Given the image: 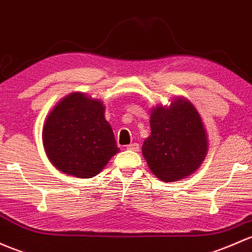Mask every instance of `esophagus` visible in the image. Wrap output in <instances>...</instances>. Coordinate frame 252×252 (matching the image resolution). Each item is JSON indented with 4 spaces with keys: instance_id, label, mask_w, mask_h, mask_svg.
I'll return each instance as SVG.
<instances>
[{
    "instance_id": "34e87169",
    "label": "esophagus",
    "mask_w": 252,
    "mask_h": 252,
    "mask_svg": "<svg viewBox=\"0 0 252 252\" xmlns=\"http://www.w3.org/2000/svg\"><path fill=\"white\" fill-rule=\"evenodd\" d=\"M126 150L139 151V144H136V142H133V144H129L128 146H126Z\"/></svg>"
}]
</instances>
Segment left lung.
<instances>
[{
	"label": "left lung",
	"instance_id": "left-lung-1",
	"mask_svg": "<svg viewBox=\"0 0 252 252\" xmlns=\"http://www.w3.org/2000/svg\"><path fill=\"white\" fill-rule=\"evenodd\" d=\"M150 126L142 156L153 175L175 182L199 169L208 155L209 139L199 112L189 99L176 96L169 106L152 107Z\"/></svg>",
	"mask_w": 252,
	"mask_h": 252
}]
</instances>
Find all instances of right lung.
Here are the masks:
<instances>
[{
  "instance_id": "add662e5",
  "label": "right lung",
  "mask_w": 252,
  "mask_h": 252,
  "mask_svg": "<svg viewBox=\"0 0 252 252\" xmlns=\"http://www.w3.org/2000/svg\"><path fill=\"white\" fill-rule=\"evenodd\" d=\"M42 141L50 163L79 179L97 175L119 152L104 102L81 92L70 93L52 108Z\"/></svg>"
}]
</instances>
